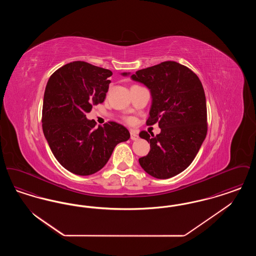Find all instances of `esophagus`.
<instances>
[{
    "label": "esophagus",
    "mask_w": 256,
    "mask_h": 256,
    "mask_svg": "<svg viewBox=\"0 0 256 256\" xmlns=\"http://www.w3.org/2000/svg\"><path fill=\"white\" fill-rule=\"evenodd\" d=\"M138 138H139L138 134L135 130H130V139L135 141V140H138Z\"/></svg>",
    "instance_id": "1"
}]
</instances>
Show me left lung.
Wrapping results in <instances>:
<instances>
[{"instance_id": "left-lung-1", "label": "left lung", "mask_w": 256, "mask_h": 256, "mask_svg": "<svg viewBox=\"0 0 256 256\" xmlns=\"http://www.w3.org/2000/svg\"><path fill=\"white\" fill-rule=\"evenodd\" d=\"M128 76L130 73H122ZM150 89L152 106L148 126L158 122L161 132L139 136L150 150L139 163L150 176L165 180L185 170L196 158L207 134L206 100L192 70L176 61H164L132 74Z\"/></svg>"}]
</instances>
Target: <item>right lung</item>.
I'll return each mask as SVG.
<instances>
[{"label": "right lung", "instance_id": "add662e5", "mask_svg": "<svg viewBox=\"0 0 256 256\" xmlns=\"http://www.w3.org/2000/svg\"><path fill=\"white\" fill-rule=\"evenodd\" d=\"M112 72L84 61L58 69L47 82L42 110V128L54 158L66 170L89 176L100 170L117 144L130 139L118 122L96 126L86 113L104 102Z\"/></svg>", "mask_w": 256, "mask_h": 256}]
</instances>
